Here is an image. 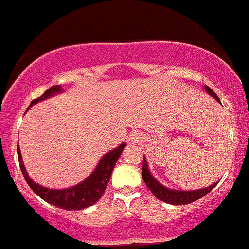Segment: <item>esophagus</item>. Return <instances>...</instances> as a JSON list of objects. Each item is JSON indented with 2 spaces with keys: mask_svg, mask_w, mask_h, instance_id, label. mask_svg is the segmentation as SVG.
<instances>
[{
  "mask_svg": "<svg viewBox=\"0 0 249 249\" xmlns=\"http://www.w3.org/2000/svg\"><path fill=\"white\" fill-rule=\"evenodd\" d=\"M127 141H129L130 144H137V143H142L143 137L141 133L132 132V133H130L129 137H127Z\"/></svg>",
  "mask_w": 249,
  "mask_h": 249,
  "instance_id": "esophagus-1",
  "label": "esophagus"
}]
</instances>
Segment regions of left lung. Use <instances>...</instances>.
Here are the masks:
<instances>
[{
  "label": "left lung",
  "mask_w": 249,
  "mask_h": 249,
  "mask_svg": "<svg viewBox=\"0 0 249 249\" xmlns=\"http://www.w3.org/2000/svg\"><path fill=\"white\" fill-rule=\"evenodd\" d=\"M205 90L210 94L213 98L216 99L218 103H221L217 96V94L209 88L208 86H205ZM142 178L144 180L145 185L148 186L149 190L151 191L154 196L160 200L164 201L167 204H172V205H185V204L193 203V201L200 199L201 197L208 195L213 188L216 186L218 182L216 184H213L211 186L201 188V190H195V191H179V190H172V188H168L163 186L162 184H160L158 180L150 174L148 169V164H146L145 158L143 159V168H142Z\"/></svg>",
  "instance_id": "left-lung-1"
}]
</instances>
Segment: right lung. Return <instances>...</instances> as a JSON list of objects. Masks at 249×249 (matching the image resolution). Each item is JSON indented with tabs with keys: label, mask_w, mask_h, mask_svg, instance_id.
<instances>
[{
	"label": "right lung",
	"mask_w": 249,
	"mask_h": 249,
	"mask_svg": "<svg viewBox=\"0 0 249 249\" xmlns=\"http://www.w3.org/2000/svg\"><path fill=\"white\" fill-rule=\"evenodd\" d=\"M62 91L63 89L61 86H52L43 95L35 99L31 103L30 107H32L33 105L39 103V101L51 98L54 94L62 93ZM125 146H126V144L123 143V144L117 146L116 149L111 150L109 153L105 154L103 158H101L100 162L98 163V166H96L95 171H93V173L87 179L83 180L82 182H80L76 186L65 188V190H52V188L44 187L33 181L28 177L25 166H23L19 145H18L17 151L23 178H25L28 186L32 188L36 195H38L41 199L48 201L51 205L57 206V208L64 209V210H82V209L89 208V206L95 204L96 201L103 197L112 172H113L114 166H116V162L119 159V156L122 155Z\"/></svg>",
	"instance_id": "1"
}]
</instances>
